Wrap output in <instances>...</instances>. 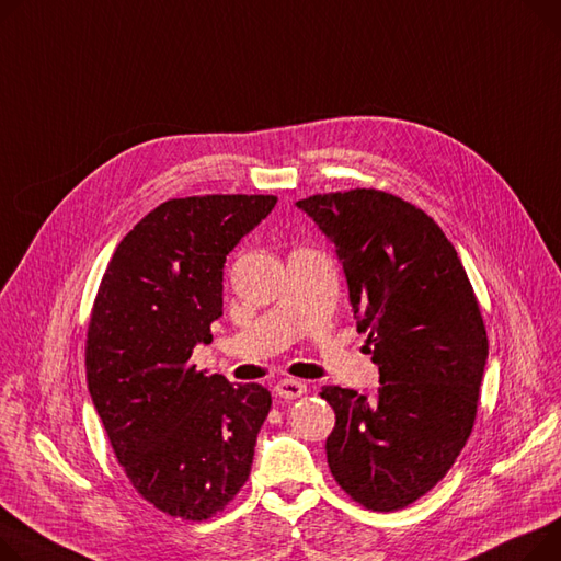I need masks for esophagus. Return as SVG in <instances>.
<instances>
[{
    "label": "esophagus",
    "mask_w": 561,
    "mask_h": 561,
    "mask_svg": "<svg viewBox=\"0 0 561 561\" xmlns=\"http://www.w3.org/2000/svg\"><path fill=\"white\" fill-rule=\"evenodd\" d=\"M275 392L282 397V399H297L302 397L307 392V386L302 381L297 379H282L277 386H275Z\"/></svg>",
    "instance_id": "esophagus-1"
}]
</instances>
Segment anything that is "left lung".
I'll return each mask as SVG.
<instances>
[{
  "label": "left lung",
  "instance_id": "1",
  "mask_svg": "<svg viewBox=\"0 0 561 561\" xmlns=\"http://www.w3.org/2000/svg\"><path fill=\"white\" fill-rule=\"evenodd\" d=\"M295 205L335 245L381 381L375 399L322 388L335 413L329 469L363 507L401 510L435 488L471 435L490 350L478 300L456 248L415 205L379 190Z\"/></svg>",
  "mask_w": 561,
  "mask_h": 561
}]
</instances>
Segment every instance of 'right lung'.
Returning a JSON list of instances; mask_svg holds the SVG:
<instances>
[{"instance_id":"right-lung-1","label":"right lung","mask_w":561,"mask_h":561,"mask_svg":"<svg viewBox=\"0 0 561 561\" xmlns=\"http://www.w3.org/2000/svg\"><path fill=\"white\" fill-rule=\"evenodd\" d=\"M275 196H190L148 211L103 273L85 345L88 390L133 488L205 520L245 484L271 410L259 383L190 363L222 316V266Z\"/></svg>"}]
</instances>
